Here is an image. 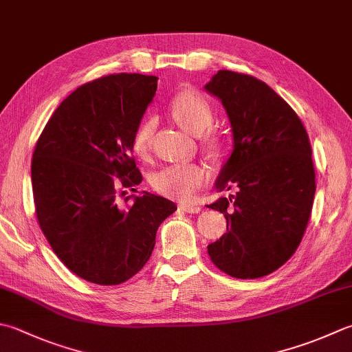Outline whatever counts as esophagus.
I'll return each mask as SVG.
<instances>
[{"label":"esophagus","instance_id":"34e87169","mask_svg":"<svg viewBox=\"0 0 352 352\" xmlns=\"http://www.w3.org/2000/svg\"><path fill=\"white\" fill-rule=\"evenodd\" d=\"M180 209L184 210V212H189V213H198L199 210H201V208H199V206L190 204V203H180Z\"/></svg>","mask_w":352,"mask_h":352}]
</instances>
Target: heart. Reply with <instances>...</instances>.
I'll use <instances>...</instances> for the list:
<instances>
[{
	"mask_svg": "<svg viewBox=\"0 0 352 352\" xmlns=\"http://www.w3.org/2000/svg\"><path fill=\"white\" fill-rule=\"evenodd\" d=\"M170 113L178 125L194 135L204 134L213 122V109L210 103L201 94L190 91V89H186L172 99ZM153 133V119H146L137 128L133 139V148L137 154L144 155L148 153ZM204 182L206 170L195 163L170 164V166L155 172L153 177L155 190L175 198H192Z\"/></svg>",
	"mask_w": 352,
	"mask_h": 352,
	"instance_id": "b5f03b06",
	"label": "heart"
}]
</instances>
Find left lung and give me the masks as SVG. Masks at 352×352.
I'll list each match as a JSON object with an SVG mask.
<instances>
[{"instance_id": "8db88e82", "label": "left lung", "mask_w": 352, "mask_h": 352, "mask_svg": "<svg viewBox=\"0 0 352 352\" xmlns=\"http://www.w3.org/2000/svg\"><path fill=\"white\" fill-rule=\"evenodd\" d=\"M204 89L221 100L233 137L215 188L235 190L208 206L227 219L208 253L233 278H263L292 258L307 229L316 192L308 134L292 107L253 76L219 70Z\"/></svg>"}]
</instances>
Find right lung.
<instances>
[{
  "instance_id": "1",
  "label": "right lung",
  "mask_w": 352,
  "mask_h": 352,
  "mask_svg": "<svg viewBox=\"0 0 352 352\" xmlns=\"http://www.w3.org/2000/svg\"><path fill=\"white\" fill-rule=\"evenodd\" d=\"M157 79L119 73L79 87L56 108L34 148L32 188L41 230L68 270L93 284L117 285L139 273L158 226L177 210L149 192L126 197V206L117 199L120 186L142 183L133 139Z\"/></svg>"
}]
</instances>
